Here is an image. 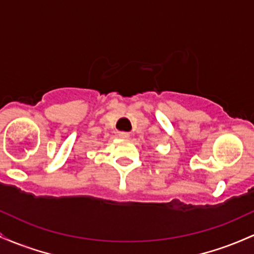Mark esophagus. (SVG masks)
<instances>
[{"label": "esophagus", "mask_w": 254, "mask_h": 254, "mask_svg": "<svg viewBox=\"0 0 254 254\" xmlns=\"http://www.w3.org/2000/svg\"><path fill=\"white\" fill-rule=\"evenodd\" d=\"M119 136H120V138H122V139H128V138H129V133L120 132L119 133Z\"/></svg>", "instance_id": "1"}]
</instances>
